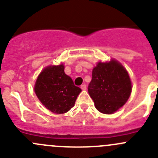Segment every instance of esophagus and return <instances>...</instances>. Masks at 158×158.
<instances>
[{
  "instance_id": "esophagus-1",
  "label": "esophagus",
  "mask_w": 158,
  "mask_h": 158,
  "mask_svg": "<svg viewBox=\"0 0 158 158\" xmlns=\"http://www.w3.org/2000/svg\"><path fill=\"white\" fill-rule=\"evenodd\" d=\"M81 89H82V90H85L86 89V85L85 84H83V85H81Z\"/></svg>"
}]
</instances>
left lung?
<instances>
[{"label":"left lung","mask_w":158,"mask_h":158,"mask_svg":"<svg viewBox=\"0 0 158 158\" xmlns=\"http://www.w3.org/2000/svg\"><path fill=\"white\" fill-rule=\"evenodd\" d=\"M89 94L98 111L112 114L125 104L131 92L128 72L114 60L98 63L92 69Z\"/></svg>","instance_id":"8db88e82"}]
</instances>
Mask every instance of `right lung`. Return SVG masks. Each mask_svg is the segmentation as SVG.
I'll return each instance as SVG.
<instances>
[{
	"label": "right lung",
	"instance_id": "1",
	"mask_svg": "<svg viewBox=\"0 0 158 158\" xmlns=\"http://www.w3.org/2000/svg\"><path fill=\"white\" fill-rule=\"evenodd\" d=\"M36 96L52 112L63 114L74 106L81 89L65 73L64 66H50L38 76L34 86Z\"/></svg>",
	"mask_w": 158,
	"mask_h": 158
}]
</instances>
